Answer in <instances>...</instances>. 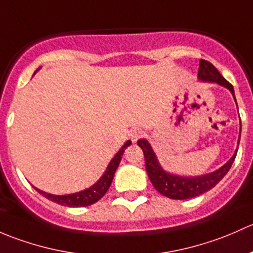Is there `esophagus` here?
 <instances>
[{"label": "esophagus", "mask_w": 253, "mask_h": 253, "mask_svg": "<svg viewBox=\"0 0 253 253\" xmlns=\"http://www.w3.org/2000/svg\"><path fill=\"white\" fill-rule=\"evenodd\" d=\"M144 134H145V132L142 131V130H140V129L134 130V131L131 132V135H130V137H131V141L132 142H136L137 140L140 139V137L144 136Z\"/></svg>", "instance_id": "esophagus-1"}]
</instances>
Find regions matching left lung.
Returning <instances> with one entry per match:
<instances>
[{
  "mask_svg": "<svg viewBox=\"0 0 253 253\" xmlns=\"http://www.w3.org/2000/svg\"><path fill=\"white\" fill-rule=\"evenodd\" d=\"M199 79L202 80V82L217 83V84L222 85V86L228 88L233 93L234 98H235L233 85L228 80L224 79L222 74L218 72V69L212 63L205 61V59H200ZM239 142H240V137H239ZM137 145L144 151L146 170H147V175L150 178L151 183L155 186V189L158 192H161L163 196H167L173 200L192 199V197L200 196V195L205 194L206 191L214 187L225 176V174L228 173L231 165L234 163V160H235L236 153H238V148H236L233 157L223 167H220L218 170L210 174H205V175L201 176L190 178V176L174 175V174L163 170V168L158 163L157 157H156L155 152H153L152 147L148 144L147 140H139Z\"/></svg>",
  "mask_w": 253,
  "mask_h": 253,
  "instance_id": "8db88e82",
  "label": "left lung"
}]
</instances>
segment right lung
I'll list each match as a JSON object with an SVG mask.
<instances>
[{
  "label": "right lung",
  "mask_w": 253,
  "mask_h": 253,
  "mask_svg": "<svg viewBox=\"0 0 253 253\" xmlns=\"http://www.w3.org/2000/svg\"><path fill=\"white\" fill-rule=\"evenodd\" d=\"M130 145H131V141L127 140L126 144L123 145V147H122L121 150L117 152V155L112 158L107 169H106L103 175L100 178V180L86 190H83V191L75 192V194L70 195H52L47 194V192L45 191H41V190L36 189V187L35 190L39 194L45 196L46 199H48L49 201L56 202V204L62 206H68V207H86V206L93 205L95 202H97L98 200L102 199L103 195L108 191L109 186H111L112 184V180H113L114 173H116L117 168H118L119 163H121L122 156H123L126 148Z\"/></svg>",
  "instance_id": "1"
}]
</instances>
